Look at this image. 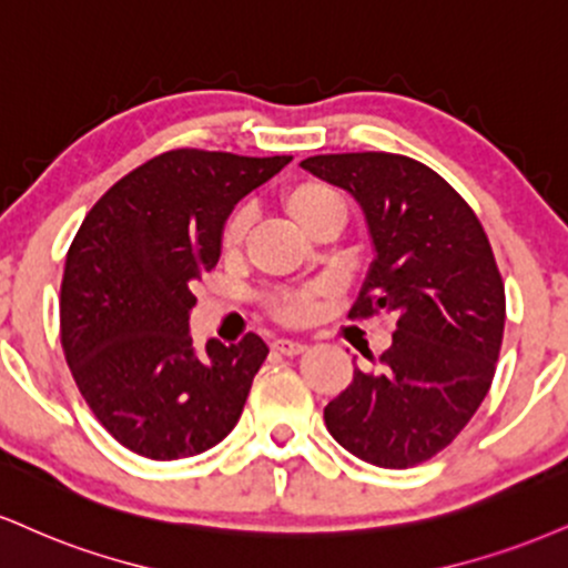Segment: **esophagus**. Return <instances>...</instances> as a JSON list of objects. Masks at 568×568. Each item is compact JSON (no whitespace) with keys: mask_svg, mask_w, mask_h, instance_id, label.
Here are the masks:
<instances>
[{"mask_svg":"<svg viewBox=\"0 0 568 568\" xmlns=\"http://www.w3.org/2000/svg\"><path fill=\"white\" fill-rule=\"evenodd\" d=\"M272 349L277 354H285V357H298V354L306 352V344H302V341H291V338H277L275 344H272Z\"/></svg>","mask_w":568,"mask_h":568,"instance_id":"esophagus-1","label":"esophagus"}]
</instances>
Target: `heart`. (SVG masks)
<instances>
[{"instance_id":"1","label":"heart","mask_w":568,"mask_h":568,"mask_svg":"<svg viewBox=\"0 0 568 568\" xmlns=\"http://www.w3.org/2000/svg\"><path fill=\"white\" fill-rule=\"evenodd\" d=\"M280 209L288 214L293 222L298 224L304 232H312L323 222H344L346 209L338 193L333 187H327L325 182L317 180H296L288 182L280 190ZM251 216L245 209L232 211L224 219L222 232H219V243H222L224 254H235L241 251L248 235ZM317 288H298V291H283L270 296V312L272 317L280 320L285 325H298L310 317L314 310V298H317Z\"/></svg>"}]
</instances>
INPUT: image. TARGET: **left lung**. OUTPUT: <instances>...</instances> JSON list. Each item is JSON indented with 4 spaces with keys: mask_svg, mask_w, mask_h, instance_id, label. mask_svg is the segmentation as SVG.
<instances>
[{
    "mask_svg": "<svg viewBox=\"0 0 568 568\" xmlns=\"http://www.w3.org/2000/svg\"><path fill=\"white\" fill-rule=\"evenodd\" d=\"M302 166L352 193L371 230L375 258L349 317H396L378 367H354L325 426L359 460L413 468L466 428L495 378L505 285L487 232L434 169L407 155L333 153Z\"/></svg>",
    "mask_w": 568,
    "mask_h": 568,
    "instance_id": "8db88e82",
    "label": "left lung"
}]
</instances>
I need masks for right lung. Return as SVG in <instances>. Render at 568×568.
<instances>
[{
	"mask_svg": "<svg viewBox=\"0 0 568 568\" xmlns=\"http://www.w3.org/2000/svg\"><path fill=\"white\" fill-rule=\"evenodd\" d=\"M288 161L169 150L115 182L81 222L60 285V341L94 418L132 453L201 455L241 418L270 349L248 333L197 352L193 285L216 266L235 203Z\"/></svg>",
	"mask_w": 568,
	"mask_h": 568,
	"instance_id": "1",
	"label": "right lung"
}]
</instances>
